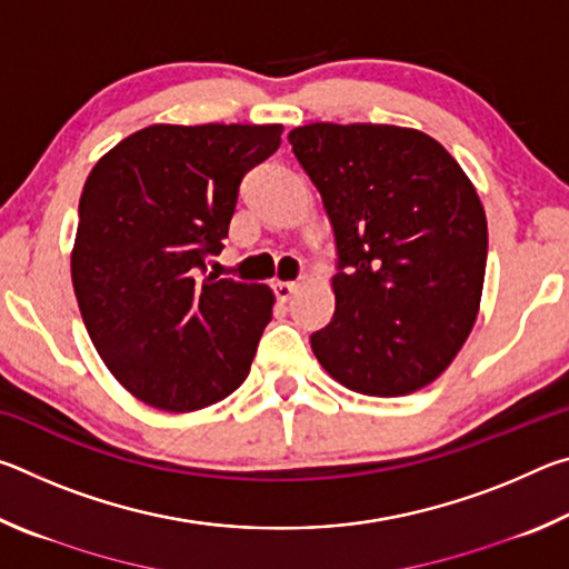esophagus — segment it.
I'll return each instance as SVG.
<instances>
[{"label": "esophagus", "mask_w": 569, "mask_h": 569, "mask_svg": "<svg viewBox=\"0 0 569 569\" xmlns=\"http://www.w3.org/2000/svg\"><path fill=\"white\" fill-rule=\"evenodd\" d=\"M298 288H301V286L293 283V281H276V283H273L276 298H278V301H283V303H286V301H291V298L296 296Z\"/></svg>", "instance_id": "34e87169"}]
</instances>
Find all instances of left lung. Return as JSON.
<instances>
[{"label":"left lung","instance_id":"left-lung-1","mask_svg":"<svg viewBox=\"0 0 569 569\" xmlns=\"http://www.w3.org/2000/svg\"><path fill=\"white\" fill-rule=\"evenodd\" d=\"M288 140L339 253L316 359L366 397L427 387L477 321L487 218L475 186L435 138L397 124L313 122Z\"/></svg>","mask_w":569,"mask_h":569}]
</instances>
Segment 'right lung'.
Masks as SVG:
<instances>
[{
  "mask_svg": "<svg viewBox=\"0 0 569 569\" xmlns=\"http://www.w3.org/2000/svg\"><path fill=\"white\" fill-rule=\"evenodd\" d=\"M281 124H150L92 168L72 286L100 359L132 397L196 411L246 381L273 291L206 273L240 182L281 146Z\"/></svg>",
  "mask_w": 569,
  "mask_h": 569,
  "instance_id": "1",
  "label": "right lung"
}]
</instances>
